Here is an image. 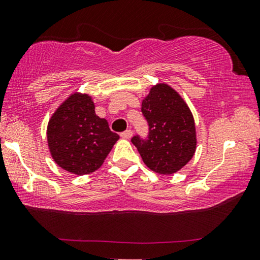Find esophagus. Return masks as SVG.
Listing matches in <instances>:
<instances>
[{
    "label": "esophagus",
    "mask_w": 260,
    "mask_h": 260,
    "mask_svg": "<svg viewBox=\"0 0 260 260\" xmlns=\"http://www.w3.org/2000/svg\"><path fill=\"white\" fill-rule=\"evenodd\" d=\"M132 135H133V132H132L131 129H127L125 132H122V133L120 134V137H121L122 139H127V140H128V139L132 138Z\"/></svg>",
    "instance_id": "1"
}]
</instances>
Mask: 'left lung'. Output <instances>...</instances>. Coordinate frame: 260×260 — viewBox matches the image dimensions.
<instances>
[{"instance_id": "8db88e82", "label": "left lung", "mask_w": 260, "mask_h": 260, "mask_svg": "<svg viewBox=\"0 0 260 260\" xmlns=\"http://www.w3.org/2000/svg\"><path fill=\"white\" fill-rule=\"evenodd\" d=\"M141 111L149 126L147 140L137 135L132 142L143 164L162 175L179 172L196 150L195 120L187 103L172 86L160 83L142 100Z\"/></svg>"}]
</instances>
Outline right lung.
Wrapping results in <instances>:
<instances>
[{
  "mask_svg": "<svg viewBox=\"0 0 260 260\" xmlns=\"http://www.w3.org/2000/svg\"><path fill=\"white\" fill-rule=\"evenodd\" d=\"M46 138L50 154L60 168L86 175L102 167L119 135L106 119L95 114L92 96L75 92L49 120Z\"/></svg>",
  "mask_w": 260,
  "mask_h": 260,
  "instance_id": "1",
  "label": "right lung"
}]
</instances>
